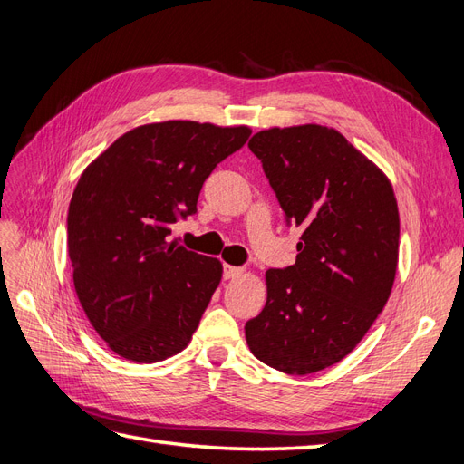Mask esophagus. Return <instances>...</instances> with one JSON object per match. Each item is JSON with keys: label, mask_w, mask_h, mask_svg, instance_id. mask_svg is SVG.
<instances>
[{"label": "esophagus", "mask_w": 464, "mask_h": 464, "mask_svg": "<svg viewBox=\"0 0 464 464\" xmlns=\"http://www.w3.org/2000/svg\"><path fill=\"white\" fill-rule=\"evenodd\" d=\"M246 273V270L242 266H232V265H225V278L227 280H234V278H239Z\"/></svg>", "instance_id": "obj_1"}]
</instances>
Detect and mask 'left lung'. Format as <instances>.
Segmentation results:
<instances>
[{
  "label": "left lung",
  "instance_id": "8db88e82",
  "mask_svg": "<svg viewBox=\"0 0 464 464\" xmlns=\"http://www.w3.org/2000/svg\"><path fill=\"white\" fill-rule=\"evenodd\" d=\"M247 146L301 242L295 265L266 270V303L246 340L280 372H318L349 355L388 303L399 259L393 186L328 126H273Z\"/></svg>",
  "mask_w": 464,
  "mask_h": 464
}]
</instances>
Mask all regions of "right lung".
I'll return each mask as SVG.
<instances>
[{"mask_svg":"<svg viewBox=\"0 0 464 464\" xmlns=\"http://www.w3.org/2000/svg\"><path fill=\"white\" fill-rule=\"evenodd\" d=\"M251 129L196 121L136 126L100 153L72 191V282L107 347L159 362L189 343L222 278V263L169 242L198 211L203 182Z\"/></svg>","mask_w":464,"mask_h":464,"instance_id":"obj_1","label":"right lung"}]
</instances>
